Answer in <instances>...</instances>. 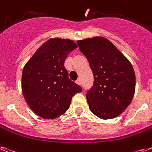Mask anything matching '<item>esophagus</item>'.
I'll return each mask as SVG.
<instances>
[{"label":"esophagus","mask_w":152,"mask_h":152,"mask_svg":"<svg viewBox=\"0 0 152 152\" xmlns=\"http://www.w3.org/2000/svg\"><path fill=\"white\" fill-rule=\"evenodd\" d=\"M76 83H77V84H78V85H81V84H82V81H81V80H80V79H79V80H76Z\"/></svg>","instance_id":"esophagus-1"}]
</instances>
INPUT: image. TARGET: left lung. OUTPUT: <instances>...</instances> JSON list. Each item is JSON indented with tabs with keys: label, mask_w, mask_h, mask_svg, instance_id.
Returning a JSON list of instances; mask_svg holds the SVG:
<instances>
[{
	"label": "left lung",
	"mask_w": 152,
	"mask_h": 152,
	"mask_svg": "<svg viewBox=\"0 0 152 152\" xmlns=\"http://www.w3.org/2000/svg\"><path fill=\"white\" fill-rule=\"evenodd\" d=\"M93 72L94 84L87 92L90 109L100 119L117 117L130 104L136 78L131 63L104 37L78 40Z\"/></svg>",
	"instance_id": "left-lung-1"
}]
</instances>
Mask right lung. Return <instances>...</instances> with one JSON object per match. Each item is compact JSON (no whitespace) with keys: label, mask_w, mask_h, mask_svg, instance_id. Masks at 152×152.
Masks as SVG:
<instances>
[{"label":"right lung","mask_w":152,"mask_h":152,"mask_svg":"<svg viewBox=\"0 0 152 152\" xmlns=\"http://www.w3.org/2000/svg\"><path fill=\"white\" fill-rule=\"evenodd\" d=\"M77 48L71 40L52 38L43 44L26 64L22 90L29 108L44 119H55L69 108L72 97L82 91L70 80L64 63Z\"/></svg>","instance_id":"add662e5"}]
</instances>
